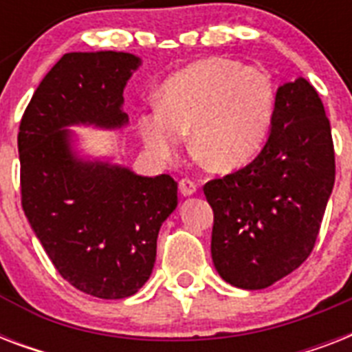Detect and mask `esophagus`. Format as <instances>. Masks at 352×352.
Wrapping results in <instances>:
<instances>
[{"instance_id": "obj_1", "label": "esophagus", "mask_w": 352, "mask_h": 352, "mask_svg": "<svg viewBox=\"0 0 352 352\" xmlns=\"http://www.w3.org/2000/svg\"><path fill=\"white\" fill-rule=\"evenodd\" d=\"M179 190L184 197H192L193 193H197V184L190 179H181L179 181Z\"/></svg>"}]
</instances>
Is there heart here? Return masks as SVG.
Here are the masks:
<instances>
[{"label": "heart", "instance_id": "obj_1", "mask_svg": "<svg viewBox=\"0 0 352 352\" xmlns=\"http://www.w3.org/2000/svg\"><path fill=\"white\" fill-rule=\"evenodd\" d=\"M276 113V87L263 69L225 58H203L173 73L157 93V107L138 115L144 146L173 159L190 133L193 157L226 173L248 164L265 146Z\"/></svg>", "mask_w": 352, "mask_h": 352}]
</instances>
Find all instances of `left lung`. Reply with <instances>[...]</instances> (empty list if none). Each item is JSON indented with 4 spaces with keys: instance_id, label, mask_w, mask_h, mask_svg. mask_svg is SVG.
<instances>
[{
    "instance_id": "obj_1",
    "label": "left lung",
    "mask_w": 352,
    "mask_h": 352,
    "mask_svg": "<svg viewBox=\"0 0 352 352\" xmlns=\"http://www.w3.org/2000/svg\"><path fill=\"white\" fill-rule=\"evenodd\" d=\"M334 186L331 124L305 78L279 85L268 138L239 171L204 184L212 259L226 283L267 289L311 256Z\"/></svg>"
}]
</instances>
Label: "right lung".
<instances>
[{"mask_svg": "<svg viewBox=\"0 0 352 352\" xmlns=\"http://www.w3.org/2000/svg\"><path fill=\"white\" fill-rule=\"evenodd\" d=\"M140 65L129 52H67L19 124L25 217L60 276L102 300L129 298L149 279L160 226L177 208V182L91 157L69 127H126L122 95Z\"/></svg>", "mask_w": 352, "mask_h": 352, "instance_id": "add662e5", "label": "right lung"}]
</instances>
